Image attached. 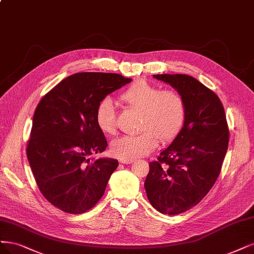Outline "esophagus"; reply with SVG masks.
Wrapping results in <instances>:
<instances>
[{"label":"esophagus","instance_id":"1","mask_svg":"<svg viewBox=\"0 0 254 254\" xmlns=\"http://www.w3.org/2000/svg\"><path fill=\"white\" fill-rule=\"evenodd\" d=\"M120 162L122 163V164H126V165H128V164H131L133 162V160H120Z\"/></svg>","mask_w":254,"mask_h":254}]
</instances>
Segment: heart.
<instances>
[{
    "label": "heart",
    "mask_w": 254,
    "mask_h": 254,
    "mask_svg": "<svg viewBox=\"0 0 254 254\" xmlns=\"http://www.w3.org/2000/svg\"><path fill=\"white\" fill-rule=\"evenodd\" d=\"M130 107L141 110L137 135H125L111 143V153L120 160H134L151 153L159 144L173 141L186 119V104L176 90H161L159 86L138 80L122 93ZM95 122L102 132L113 135L118 131V116L112 100L103 99L95 111Z\"/></svg>",
    "instance_id": "b5f03b06"
}]
</instances>
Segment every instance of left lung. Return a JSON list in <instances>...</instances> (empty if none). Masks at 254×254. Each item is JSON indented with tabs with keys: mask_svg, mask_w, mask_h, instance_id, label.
<instances>
[{
	"mask_svg": "<svg viewBox=\"0 0 254 254\" xmlns=\"http://www.w3.org/2000/svg\"><path fill=\"white\" fill-rule=\"evenodd\" d=\"M185 101L186 119L180 133L149 163L145 189L150 204L174 215L197 205L212 188L228 149L229 130L217 95L187 74H154Z\"/></svg>",
	"mask_w": 254,
	"mask_h": 254,
	"instance_id": "left-lung-1",
	"label": "left lung"
}]
</instances>
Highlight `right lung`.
<instances>
[{
  "label": "right lung",
  "instance_id": "add662e5",
  "mask_svg": "<svg viewBox=\"0 0 254 254\" xmlns=\"http://www.w3.org/2000/svg\"><path fill=\"white\" fill-rule=\"evenodd\" d=\"M118 73L78 72L61 81L34 111L27 157L40 191L67 213H84L99 202L119 162L90 155L107 141L95 122L99 103L130 83Z\"/></svg>",
  "mask_w": 254,
  "mask_h": 254
}]
</instances>
